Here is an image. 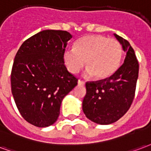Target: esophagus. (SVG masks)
<instances>
[{
    "label": "esophagus",
    "mask_w": 151,
    "mask_h": 151,
    "mask_svg": "<svg viewBox=\"0 0 151 151\" xmlns=\"http://www.w3.org/2000/svg\"><path fill=\"white\" fill-rule=\"evenodd\" d=\"M78 83H79V84H80V85H84V84H85V82H84V81H83V80H78Z\"/></svg>",
    "instance_id": "1"
}]
</instances>
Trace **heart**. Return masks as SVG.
<instances>
[{"mask_svg":"<svg viewBox=\"0 0 151 151\" xmlns=\"http://www.w3.org/2000/svg\"><path fill=\"white\" fill-rule=\"evenodd\" d=\"M122 47L115 38L100 35H91L80 38L75 48H68L63 53V60L68 70L76 74L85 64V76H95L104 80L113 76L122 61Z\"/></svg>","mask_w":151,"mask_h":151,"instance_id":"heart-1","label":"heart"}]
</instances>
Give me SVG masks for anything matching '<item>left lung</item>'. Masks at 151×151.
Listing matches in <instances>:
<instances>
[{
  "label": "left lung",
  "instance_id": "left-lung-1",
  "mask_svg": "<svg viewBox=\"0 0 151 151\" xmlns=\"http://www.w3.org/2000/svg\"><path fill=\"white\" fill-rule=\"evenodd\" d=\"M126 52L122 65L110 77L86 83L83 101L85 116L100 125L116 122L129 110L134 101L139 65L134 49L128 41L114 34Z\"/></svg>",
  "mask_w": 151,
  "mask_h": 151
}]
</instances>
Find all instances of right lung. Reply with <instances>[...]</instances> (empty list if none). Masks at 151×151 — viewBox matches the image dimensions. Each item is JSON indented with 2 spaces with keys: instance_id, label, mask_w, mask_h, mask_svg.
Wrapping results in <instances>:
<instances>
[{
  "instance_id": "add662e5",
  "label": "right lung",
  "mask_w": 151,
  "mask_h": 151,
  "mask_svg": "<svg viewBox=\"0 0 151 151\" xmlns=\"http://www.w3.org/2000/svg\"><path fill=\"white\" fill-rule=\"evenodd\" d=\"M72 35L46 29L28 38L17 50L11 71V89L26 122L47 127L57 121L63 99L77 85L64 65L63 53Z\"/></svg>"
}]
</instances>
